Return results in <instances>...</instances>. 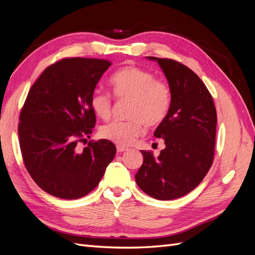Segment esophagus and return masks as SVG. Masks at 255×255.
<instances>
[{
	"label": "esophagus",
	"mask_w": 255,
	"mask_h": 255,
	"mask_svg": "<svg viewBox=\"0 0 255 255\" xmlns=\"http://www.w3.org/2000/svg\"><path fill=\"white\" fill-rule=\"evenodd\" d=\"M127 150H128L127 146H123V145H117V152H118V153L125 152V151H127Z\"/></svg>",
	"instance_id": "esophagus-1"
}]
</instances>
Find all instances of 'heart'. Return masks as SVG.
<instances>
[{"label": "heart", "mask_w": 255, "mask_h": 255, "mask_svg": "<svg viewBox=\"0 0 255 255\" xmlns=\"http://www.w3.org/2000/svg\"><path fill=\"white\" fill-rule=\"evenodd\" d=\"M114 95L120 100H130L127 116L128 120L113 121L100 129V135L118 145L132 144L144 132V125L158 127L171 109L172 92L169 84L157 80L145 69L128 66L120 69L111 79ZM111 94L97 89L91 94L90 106L99 118L109 120L113 112Z\"/></svg>", "instance_id": "b5f03b06"}]
</instances>
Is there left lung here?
<instances>
[{"label": "left lung", "instance_id": "8db88e82", "mask_svg": "<svg viewBox=\"0 0 255 255\" xmlns=\"http://www.w3.org/2000/svg\"><path fill=\"white\" fill-rule=\"evenodd\" d=\"M156 60L172 92L171 109L154 136L163 138L158 157L141 150L143 163L135 175L139 188L158 200L187 195L202 182L213 165L217 113L213 97L188 67L170 58Z\"/></svg>", "mask_w": 255, "mask_h": 255}]
</instances>
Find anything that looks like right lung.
Listing matches in <instances>:
<instances>
[{"label": "right lung", "instance_id": "right-lung-1", "mask_svg": "<svg viewBox=\"0 0 255 255\" xmlns=\"http://www.w3.org/2000/svg\"><path fill=\"white\" fill-rule=\"evenodd\" d=\"M111 65L107 59H60L45 68L22 106L18 134L23 163L38 186L54 197L88 195L115 157L116 146L106 139L78 148L96 126L90 97Z\"/></svg>", "mask_w": 255, "mask_h": 255}]
</instances>
